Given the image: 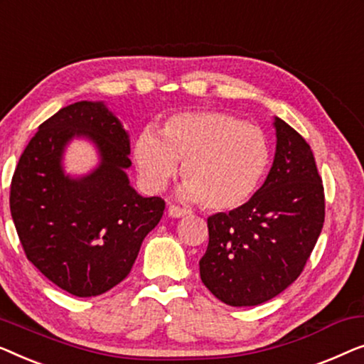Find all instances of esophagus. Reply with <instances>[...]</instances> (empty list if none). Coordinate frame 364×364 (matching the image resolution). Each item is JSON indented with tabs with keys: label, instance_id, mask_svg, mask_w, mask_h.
Instances as JSON below:
<instances>
[{
	"label": "esophagus",
	"instance_id": "34e87169",
	"mask_svg": "<svg viewBox=\"0 0 364 364\" xmlns=\"http://www.w3.org/2000/svg\"><path fill=\"white\" fill-rule=\"evenodd\" d=\"M186 214H188L186 209L178 208V206H175V204H171V206L168 208V216L170 218H183V216H186Z\"/></svg>",
	"mask_w": 364,
	"mask_h": 364
}]
</instances>
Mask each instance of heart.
Listing matches in <instances>:
<instances>
[{
    "instance_id": "obj_1",
    "label": "heart",
    "mask_w": 364,
    "mask_h": 364,
    "mask_svg": "<svg viewBox=\"0 0 364 364\" xmlns=\"http://www.w3.org/2000/svg\"><path fill=\"white\" fill-rule=\"evenodd\" d=\"M138 178L160 193L183 163L180 196L209 209L231 211L252 199L270 163V148L257 125L226 112H186L168 119L160 136L143 130L132 148Z\"/></svg>"
}]
</instances>
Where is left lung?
Instances as JSON below:
<instances>
[{
  "instance_id": "8db88e82",
  "label": "left lung",
  "mask_w": 364,
  "mask_h": 364,
  "mask_svg": "<svg viewBox=\"0 0 364 364\" xmlns=\"http://www.w3.org/2000/svg\"><path fill=\"white\" fill-rule=\"evenodd\" d=\"M277 146L267 180L244 206L208 218L199 274L231 306H254L284 291L304 270L325 223L323 183L309 143L275 117Z\"/></svg>"
}]
</instances>
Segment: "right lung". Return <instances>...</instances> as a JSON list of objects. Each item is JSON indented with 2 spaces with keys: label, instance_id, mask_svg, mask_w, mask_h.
Returning <instances> with one entry per match:
<instances>
[{
  "label": "right lung",
  "instance_id": "right-lung-1",
  "mask_svg": "<svg viewBox=\"0 0 364 364\" xmlns=\"http://www.w3.org/2000/svg\"><path fill=\"white\" fill-rule=\"evenodd\" d=\"M85 136L101 163L70 178L63 148ZM129 133L104 102H75L54 114L31 138L14 170L9 208L29 262L75 296H95L130 274L143 239L160 223L165 201L130 186Z\"/></svg>",
  "mask_w": 364,
  "mask_h": 364
}]
</instances>
